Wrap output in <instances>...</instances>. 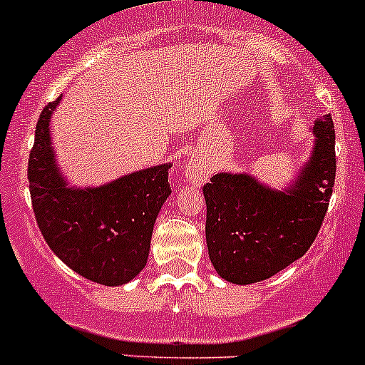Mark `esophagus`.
<instances>
[{
    "instance_id": "obj_1",
    "label": "esophagus",
    "mask_w": 365,
    "mask_h": 365,
    "mask_svg": "<svg viewBox=\"0 0 365 365\" xmlns=\"http://www.w3.org/2000/svg\"><path fill=\"white\" fill-rule=\"evenodd\" d=\"M210 175V169L205 162L197 160V159H190L185 165V178L192 183H203Z\"/></svg>"
}]
</instances>
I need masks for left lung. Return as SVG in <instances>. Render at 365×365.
<instances>
[{"instance_id": "obj_1", "label": "left lung", "mask_w": 365, "mask_h": 365, "mask_svg": "<svg viewBox=\"0 0 365 365\" xmlns=\"http://www.w3.org/2000/svg\"><path fill=\"white\" fill-rule=\"evenodd\" d=\"M312 132L311 159L286 190L240 173H219L203 187L208 256L226 281H264L304 256L318 237L336 182L332 116L316 120Z\"/></svg>"}]
</instances>
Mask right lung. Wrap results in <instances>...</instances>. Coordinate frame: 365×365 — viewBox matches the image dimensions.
<instances>
[{
    "label": "right lung",
    "mask_w": 365,
    "mask_h": 365,
    "mask_svg": "<svg viewBox=\"0 0 365 365\" xmlns=\"http://www.w3.org/2000/svg\"><path fill=\"white\" fill-rule=\"evenodd\" d=\"M60 101L43 108L29 153L36 224L47 245L73 272L98 284H125L148 259L153 224L171 194V165H153L95 189L70 187L51 146V114Z\"/></svg>",
    "instance_id": "right-lung-1"
}]
</instances>
